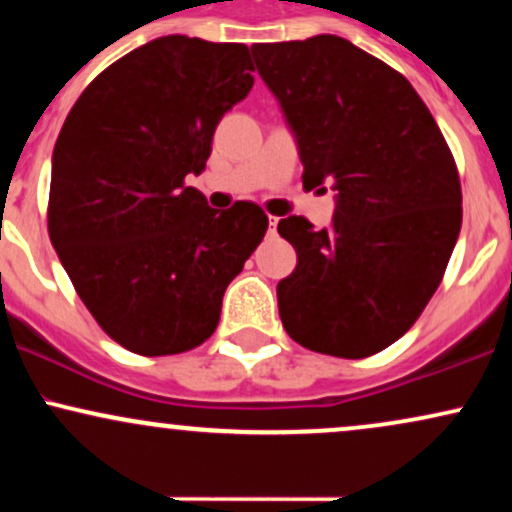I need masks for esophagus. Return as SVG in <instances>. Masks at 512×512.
<instances>
[{
  "instance_id": "esophagus-1",
  "label": "esophagus",
  "mask_w": 512,
  "mask_h": 512,
  "mask_svg": "<svg viewBox=\"0 0 512 512\" xmlns=\"http://www.w3.org/2000/svg\"><path fill=\"white\" fill-rule=\"evenodd\" d=\"M276 223H279V219H276V216H269V236L276 233Z\"/></svg>"
}]
</instances>
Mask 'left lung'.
<instances>
[{
  "mask_svg": "<svg viewBox=\"0 0 512 512\" xmlns=\"http://www.w3.org/2000/svg\"><path fill=\"white\" fill-rule=\"evenodd\" d=\"M257 72L284 110L303 185H330L332 226L286 216L296 248L279 281L293 342L366 358L395 344L436 293L462 226V190L443 134L414 86L339 35L252 45Z\"/></svg>",
  "mask_w": 512,
  "mask_h": 512,
  "instance_id": "1",
  "label": "left lung"
}]
</instances>
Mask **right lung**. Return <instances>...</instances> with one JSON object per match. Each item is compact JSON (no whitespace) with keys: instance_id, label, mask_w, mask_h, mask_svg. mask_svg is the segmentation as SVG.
I'll return each instance as SVG.
<instances>
[{"instance_id":"right-lung-1","label":"right lung","mask_w":512,"mask_h":512,"mask_svg":"<svg viewBox=\"0 0 512 512\" xmlns=\"http://www.w3.org/2000/svg\"><path fill=\"white\" fill-rule=\"evenodd\" d=\"M250 72L240 43L156 38L98 74L57 137L50 240L88 313L134 354L209 339L226 286L267 233L257 204L211 209L185 182L207 166Z\"/></svg>"}]
</instances>
